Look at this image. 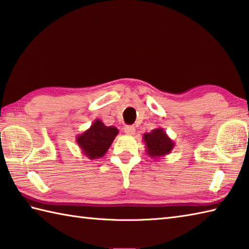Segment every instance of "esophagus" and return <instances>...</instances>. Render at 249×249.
<instances>
[{"instance_id":"1","label":"esophagus","mask_w":249,"mask_h":249,"mask_svg":"<svg viewBox=\"0 0 249 249\" xmlns=\"http://www.w3.org/2000/svg\"><path fill=\"white\" fill-rule=\"evenodd\" d=\"M124 133H125L126 135L133 136V135H135V133H136V129H135L134 126L127 125V126H125V127H124Z\"/></svg>"}]
</instances>
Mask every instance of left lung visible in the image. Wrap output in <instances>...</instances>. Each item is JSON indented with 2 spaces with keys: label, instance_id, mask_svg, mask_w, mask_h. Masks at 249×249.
<instances>
[{
  "label": "left lung",
  "instance_id": "obj_1",
  "mask_svg": "<svg viewBox=\"0 0 249 249\" xmlns=\"http://www.w3.org/2000/svg\"><path fill=\"white\" fill-rule=\"evenodd\" d=\"M145 151L150 158L160 159L170 153L175 147V142L168 137L163 128H154L151 133L143 135Z\"/></svg>",
  "mask_w": 249,
  "mask_h": 249
}]
</instances>
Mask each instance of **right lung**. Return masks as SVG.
<instances>
[{
  "mask_svg": "<svg viewBox=\"0 0 249 249\" xmlns=\"http://www.w3.org/2000/svg\"><path fill=\"white\" fill-rule=\"evenodd\" d=\"M119 134L114 126H106L104 122L95 120L89 129L76 136V142L82 153L89 160L100 159L107 153Z\"/></svg>",
  "mask_w": 249,
  "mask_h": 249,
  "instance_id": "add662e5",
  "label": "right lung"
}]
</instances>
